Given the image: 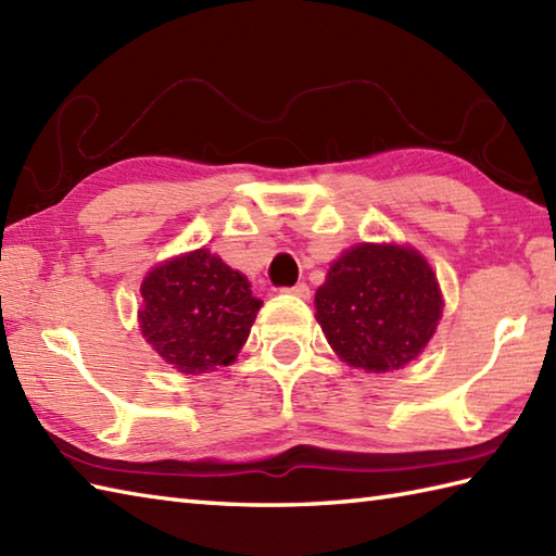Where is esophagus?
I'll return each mask as SVG.
<instances>
[{"instance_id":"1","label":"esophagus","mask_w":556,"mask_h":556,"mask_svg":"<svg viewBox=\"0 0 556 556\" xmlns=\"http://www.w3.org/2000/svg\"><path fill=\"white\" fill-rule=\"evenodd\" d=\"M287 293H291V296H296V299H303V301H308L311 299V287L305 285V281H301V285H296V287H291V289H287Z\"/></svg>"}]
</instances>
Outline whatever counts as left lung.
<instances>
[{
	"mask_svg": "<svg viewBox=\"0 0 556 556\" xmlns=\"http://www.w3.org/2000/svg\"><path fill=\"white\" fill-rule=\"evenodd\" d=\"M315 317L353 368H404L428 344L442 293L425 260L399 245L361 243L341 255L315 293Z\"/></svg>",
	"mask_w": 556,
	"mask_h": 556,
	"instance_id": "8db88e82",
	"label": "left lung"
}]
</instances>
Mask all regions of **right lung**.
I'll list each match as a JSON object with an SVG mask.
<instances>
[{"label":"right lung","instance_id":"1","mask_svg":"<svg viewBox=\"0 0 556 556\" xmlns=\"http://www.w3.org/2000/svg\"><path fill=\"white\" fill-rule=\"evenodd\" d=\"M140 293L143 337L186 375L231 363L260 308L248 279L205 248L152 269Z\"/></svg>","mask_w":556,"mask_h":556}]
</instances>
